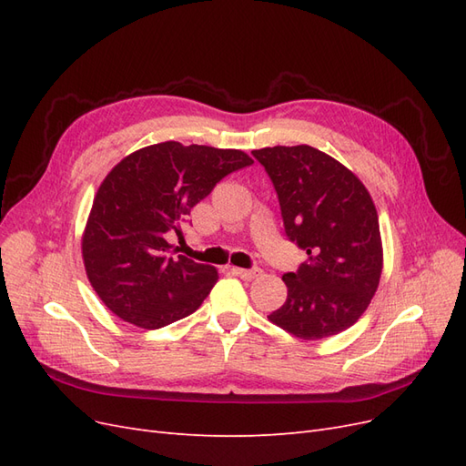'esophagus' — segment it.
I'll return each mask as SVG.
<instances>
[{"label":"esophagus","mask_w":466,"mask_h":466,"mask_svg":"<svg viewBox=\"0 0 466 466\" xmlns=\"http://www.w3.org/2000/svg\"><path fill=\"white\" fill-rule=\"evenodd\" d=\"M231 274L243 279H255L257 276H260V270L258 268H250V270H245V268H231Z\"/></svg>","instance_id":"obj_1"}]
</instances>
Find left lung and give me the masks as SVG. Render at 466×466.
<instances>
[{"mask_svg": "<svg viewBox=\"0 0 466 466\" xmlns=\"http://www.w3.org/2000/svg\"><path fill=\"white\" fill-rule=\"evenodd\" d=\"M252 155L272 180L288 238L307 252L298 272L281 276L288 299L268 319L303 340L350 329L368 309L383 270L368 188L311 146H276Z\"/></svg>", "mask_w": 466, "mask_h": 466, "instance_id": "obj_1", "label": "left lung"}]
</instances>
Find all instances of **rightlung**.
<instances>
[{"label":"right lung","instance_id":"obj_1","mask_svg":"<svg viewBox=\"0 0 466 466\" xmlns=\"http://www.w3.org/2000/svg\"><path fill=\"white\" fill-rule=\"evenodd\" d=\"M252 165L245 151L163 142L124 157L103 180L83 233V262L112 313L142 329L192 315L218 281L214 266L175 255L190 209L218 182Z\"/></svg>","mask_w":466,"mask_h":466}]
</instances>
